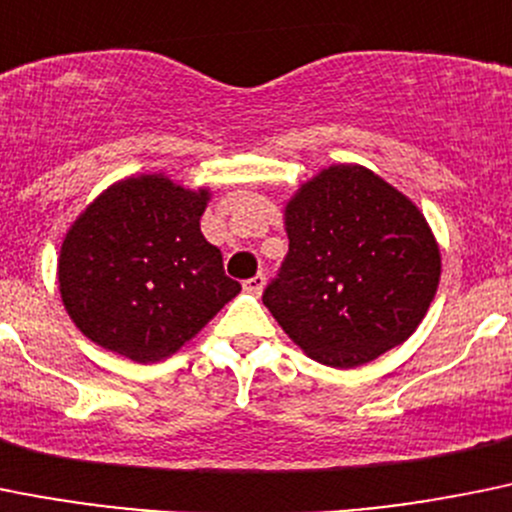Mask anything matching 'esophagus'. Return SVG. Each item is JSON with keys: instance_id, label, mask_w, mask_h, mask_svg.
<instances>
[{"instance_id": "esophagus-1", "label": "esophagus", "mask_w": 512, "mask_h": 512, "mask_svg": "<svg viewBox=\"0 0 512 512\" xmlns=\"http://www.w3.org/2000/svg\"><path fill=\"white\" fill-rule=\"evenodd\" d=\"M262 288H265V278H262V272H257L255 278L245 280V290H247V293L260 295V293H262Z\"/></svg>"}]
</instances>
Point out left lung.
I'll return each instance as SVG.
<instances>
[{"label":"left lung","mask_w":512,"mask_h":512,"mask_svg":"<svg viewBox=\"0 0 512 512\" xmlns=\"http://www.w3.org/2000/svg\"><path fill=\"white\" fill-rule=\"evenodd\" d=\"M290 252L262 303L313 361L356 369L424 321L442 252L412 199L361 164H331L283 207Z\"/></svg>","instance_id":"left-lung-1"}]
</instances>
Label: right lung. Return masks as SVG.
<instances>
[{"label": "right lung", "mask_w": 512, "mask_h": 512, "mask_svg": "<svg viewBox=\"0 0 512 512\" xmlns=\"http://www.w3.org/2000/svg\"><path fill=\"white\" fill-rule=\"evenodd\" d=\"M209 199V186L131 174L75 217L57 257V290L85 338L159 364L240 293L199 227Z\"/></svg>", "instance_id": "add662e5"}]
</instances>
